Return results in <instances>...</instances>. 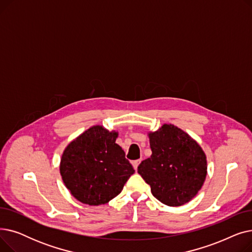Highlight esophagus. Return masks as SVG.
Masks as SVG:
<instances>
[{"mask_svg":"<svg viewBox=\"0 0 252 252\" xmlns=\"http://www.w3.org/2000/svg\"><path fill=\"white\" fill-rule=\"evenodd\" d=\"M140 162H141V159H138V160H135V161L131 162V163H133V166H134V168H135L136 170L138 169V166H139Z\"/></svg>","mask_w":252,"mask_h":252,"instance_id":"esophagus-1","label":"esophagus"}]
</instances>
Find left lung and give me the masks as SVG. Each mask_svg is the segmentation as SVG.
<instances>
[{"label": "left lung", "instance_id": "1", "mask_svg": "<svg viewBox=\"0 0 252 252\" xmlns=\"http://www.w3.org/2000/svg\"><path fill=\"white\" fill-rule=\"evenodd\" d=\"M152 155L138 166L157 200L168 206L189 202L206 178V156L188 134L163 125L149 134Z\"/></svg>", "mask_w": 252, "mask_h": 252}]
</instances>
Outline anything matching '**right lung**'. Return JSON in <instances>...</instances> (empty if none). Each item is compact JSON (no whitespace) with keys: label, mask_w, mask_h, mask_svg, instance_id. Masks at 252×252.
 Returning <instances> with one entry per match:
<instances>
[{"label":"right lung","mask_w":252,"mask_h":252,"mask_svg":"<svg viewBox=\"0 0 252 252\" xmlns=\"http://www.w3.org/2000/svg\"><path fill=\"white\" fill-rule=\"evenodd\" d=\"M116 131L92 126L65 148L60 163L62 180L73 197L89 205L105 204L116 197L135 173Z\"/></svg>","instance_id":"right-lung-1"}]
</instances>
